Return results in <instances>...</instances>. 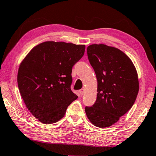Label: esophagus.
Segmentation results:
<instances>
[{
  "label": "esophagus",
  "mask_w": 156,
  "mask_h": 156,
  "mask_svg": "<svg viewBox=\"0 0 156 156\" xmlns=\"http://www.w3.org/2000/svg\"><path fill=\"white\" fill-rule=\"evenodd\" d=\"M79 93H80V96H83V94H84V89H80V90L79 91Z\"/></svg>",
  "instance_id": "obj_1"
}]
</instances>
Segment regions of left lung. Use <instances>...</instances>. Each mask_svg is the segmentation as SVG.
Masks as SVG:
<instances>
[{
    "mask_svg": "<svg viewBox=\"0 0 156 156\" xmlns=\"http://www.w3.org/2000/svg\"><path fill=\"white\" fill-rule=\"evenodd\" d=\"M87 56L96 73V101L85 112L94 126L105 128L117 122L131 109L139 91L133 62L123 51L104 44L87 47Z\"/></svg>",
    "mask_w": 156,
    "mask_h": 156,
    "instance_id": "1",
    "label": "left lung"
}]
</instances>
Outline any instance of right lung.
I'll use <instances>...</instances> for the list:
<instances>
[{"instance_id":"1","label":"right lung","mask_w":156,"mask_h":156,"mask_svg":"<svg viewBox=\"0 0 156 156\" xmlns=\"http://www.w3.org/2000/svg\"><path fill=\"white\" fill-rule=\"evenodd\" d=\"M84 50V44L46 41L34 47L21 62L18 89L27 109L40 122L59 121L78 98L71 90L72 67Z\"/></svg>"}]
</instances>
